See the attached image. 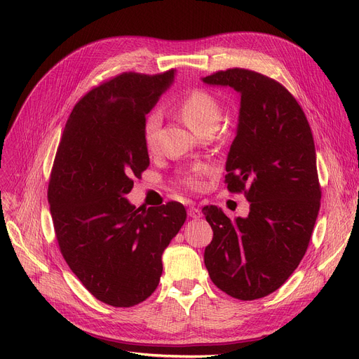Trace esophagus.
<instances>
[{
  "label": "esophagus",
  "mask_w": 359,
  "mask_h": 359,
  "mask_svg": "<svg viewBox=\"0 0 359 359\" xmlns=\"http://www.w3.org/2000/svg\"><path fill=\"white\" fill-rule=\"evenodd\" d=\"M187 215H189L191 218H201L202 217V212H201V210H198V208H195V206H189V210H187Z\"/></svg>",
  "instance_id": "obj_1"
}]
</instances>
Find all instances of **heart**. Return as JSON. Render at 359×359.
Returning a JSON list of instances; mask_svg holds the SVG:
<instances>
[{
    "label": "heart",
    "mask_w": 359,
    "mask_h": 359,
    "mask_svg": "<svg viewBox=\"0 0 359 359\" xmlns=\"http://www.w3.org/2000/svg\"><path fill=\"white\" fill-rule=\"evenodd\" d=\"M179 115L196 134L206 126L217 125L221 116V109L217 97L212 93L196 88L186 94V96L179 102L177 106ZM160 125V116L157 111H151L144 121V144L145 148L153 153L157 145V130ZM212 167L206 164L196 165L192 172L182 176V183L191 189H199L201 187V176L205 173H211Z\"/></svg>",
    "instance_id": "b5f03b06"
}]
</instances>
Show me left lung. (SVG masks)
Here are the masks:
<instances>
[{"mask_svg": "<svg viewBox=\"0 0 359 359\" xmlns=\"http://www.w3.org/2000/svg\"><path fill=\"white\" fill-rule=\"evenodd\" d=\"M202 81L240 94L225 183L250 202L249 215L233 221L205 206L214 237L203 260L221 291L250 301L284 284L309 248L322 199L313 134L292 94L266 75L230 68Z\"/></svg>", "mask_w": 359, "mask_h": 359, "instance_id": "8db88e82", "label": "left lung"}]
</instances>
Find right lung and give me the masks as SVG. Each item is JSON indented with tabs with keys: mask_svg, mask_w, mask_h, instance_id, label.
I'll use <instances>...</instances> for the list:
<instances>
[{
	"mask_svg": "<svg viewBox=\"0 0 359 359\" xmlns=\"http://www.w3.org/2000/svg\"><path fill=\"white\" fill-rule=\"evenodd\" d=\"M175 79L123 72L74 106L50 172L48 201L60 250L81 284L113 307L142 303L158 285L161 255L186 219L168 202L141 210L125 198L149 165L145 115Z\"/></svg>",
	"mask_w": 359,
	"mask_h": 359,
	"instance_id": "1",
	"label": "right lung"
}]
</instances>
